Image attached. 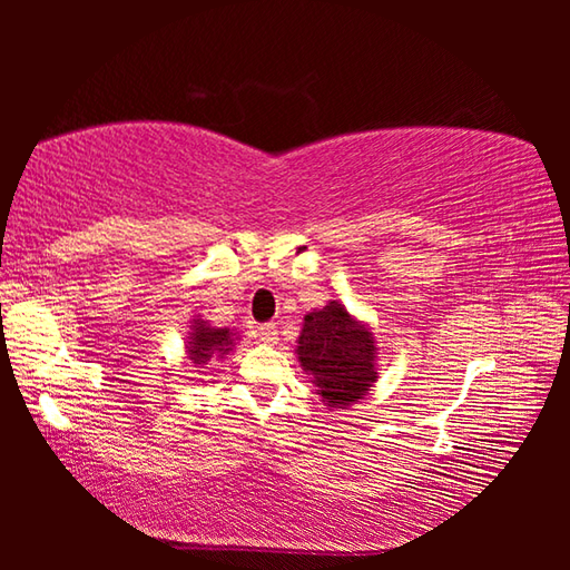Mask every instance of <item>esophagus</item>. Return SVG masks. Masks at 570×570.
Listing matches in <instances>:
<instances>
[{
    "mask_svg": "<svg viewBox=\"0 0 570 570\" xmlns=\"http://www.w3.org/2000/svg\"><path fill=\"white\" fill-rule=\"evenodd\" d=\"M278 328H276V323H262L259 325V337L264 343H276L278 341Z\"/></svg>",
    "mask_w": 570,
    "mask_h": 570,
    "instance_id": "34e87169",
    "label": "esophagus"
}]
</instances>
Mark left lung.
<instances>
[{
  "instance_id": "8db88e82",
  "label": "left lung",
  "mask_w": 570,
  "mask_h": 570,
  "mask_svg": "<svg viewBox=\"0 0 570 570\" xmlns=\"http://www.w3.org/2000/svg\"><path fill=\"white\" fill-rule=\"evenodd\" d=\"M298 360L313 374L328 406H347L367 394L374 382L372 335L350 318L343 304L331 301L323 311L306 316L298 337Z\"/></svg>"
}]
</instances>
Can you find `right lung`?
I'll return each mask as SVG.
<instances>
[{
    "mask_svg": "<svg viewBox=\"0 0 570 570\" xmlns=\"http://www.w3.org/2000/svg\"><path fill=\"white\" fill-rule=\"evenodd\" d=\"M188 345L190 360L196 362V365H203V362H208L210 357L227 353L229 345H233V333L227 328H210L208 323L198 318L196 325H193Z\"/></svg>",
    "mask_w": 570,
    "mask_h": 570,
    "instance_id": "right-lung-1",
    "label": "right lung"
}]
</instances>
